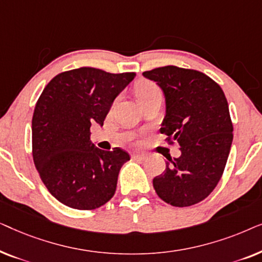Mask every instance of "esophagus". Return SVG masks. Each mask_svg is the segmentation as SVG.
Listing matches in <instances>:
<instances>
[{
    "mask_svg": "<svg viewBox=\"0 0 262 262\" xmlns=\"http://www.w3.org/2000/svg\"><path fill=\"white\" fill-rule=\"evenodd\" d=\"M131 156H132V159H134V160H138V161H144L146 159V156L144 155V154L134 152Z\"/></svg>",
    "mask_w": 262,
    "mask_h": 262,
    "instance_id": "34e87169",
    "label": "esophagus"
}]
</instances>
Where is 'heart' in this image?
I'll list each match as a JSON object with an SVG mask.
<instances>
[{
	"mask_svg": "<svg viewBox=\"0 0 262 262\" xmlns=\"http://www.w3.org/2000/svg\"><path fill=\"white\" fill-rule=\"evenodd\" d=\"M156 93H160L159 88L151 82H142L136 88V95H137L138 101H142L143 99L149 98V96L156 94Z\"/></svg>",
	"mask_w": 262,
	"mask_h": 262,
	"instance_id": "obj_1",
	"label": "heart"
}]
</instances>
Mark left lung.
Masks as SVG:
<instances>
[{
	"instance_id": "1",
	"label": "left lung",
	"mask_w": 262,
	"mask_h": 262,
	"mask_svg": "<svg viewBox=\"0 0 262 262\" xmlns=\"http://www.w3.org/2000/svg\"><path fill=\"white\" fill-rule=\"evenodd\" d=\"M143 76L162 89L166 114L160 131L181 151L154 178V188L170 205H194L216 187L230 152L232 123L227 98L212 78L196 70L167 66L144 71Z\"/></svg>"
}]
</instances>
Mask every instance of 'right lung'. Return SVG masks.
Listing matches in <instances>:
<instances>
[{
	"label": "right lung",
	"instance_id": "add662e5",
	"mask_svg": "<svg viewBox=\"0 0 262 262\" xmlns=\"http://www.w3.org/2000/svg\"><path fill=\"white\" fill-rule=\"evenodd\" d=\"M135 76L78 68L53 77L38 99L32 119L33 161L46 188L64 205L94 210L114 195L130 155L120 148H96L91 126H102L113 101Z\"/></svg>",
	"mask_w": 262,
	"mask_h": 262
}]
</instances>
